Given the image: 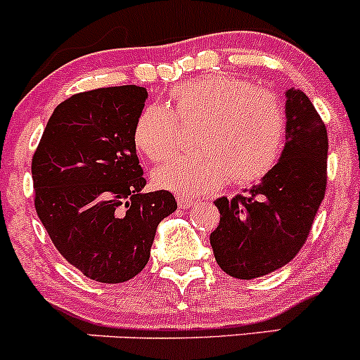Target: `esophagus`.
<instances>
[{
  "label": "esophagus",
  "mask_w": 360,
  "mask_h": 360,
  "mask_svg": "<svg viewBox=\"0 0 360 360\" xmlns=\"http://www.w3.org/2000/svg\"><path fill=\"white\" fill-rule=\"evenodd\" d=\"M177 205H179V209H190L193 205V200L188 197H177Z\"/></svg>",
  "instance_id": "1"
}]
</instances>
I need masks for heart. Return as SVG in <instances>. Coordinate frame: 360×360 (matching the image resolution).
Returning <instances> with one entry per match:
<instances>
[{
    "instance_id": "1",
    "label": "heart",
    "mask_w": 360,
    "mask_h": 360,
    "mask_svg": "<svg viewBox=\"0 0 360 360\" xmlns=\"http://www.w3.org/2000/svg\"><path fill=\"white\" fill-rule=\"evenodd\" d=\"M172 112L148 106L134 125V144L151 162L177 153L181 127L200 123L197 153L176 158L153 172L155 186L179 195L216 190L230 177L235 184L263 179L275 167L285 139V118L271 92L248 79L207 75L170 92Z\"/></svg>"
}]
</instances>
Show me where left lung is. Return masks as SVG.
<instances>
[{
    "instance_id": "left-lung-1",
    "label": "left lung",
    "mask_w": 360,
    "mask_h": 360,
    "mask_svg": "<svg viewBox=\"0 0 360 360\" xmlns=\"http://www.w3.org/2000/svg\"><path fill=\"white\" fill-rule=\"evenodd\" d=\"M328 130L300 89L285 90V146L274 169L244 195L217 198L210 233L221 270L242 281L278 270L300 252L326 193Z\"/></svg>"
}]
</instances>
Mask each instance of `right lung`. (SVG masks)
<instances>
[{
  "mask_svg": "<svg viewBox=\"0 0 360 360\" xmlns=\"http://www.w3.org/2000/svg\"><path fill=\"white\" fill-rule=\"evenodd\" d=\"M146 99L136 85L71 96L53 110L32 157L34 207L50 240L103 284L146 266L160 221L177 209L170 191L143 193L134 125Z\"/></svg>",
  "mask_w": 360,
  "mask_h": 360,
  "instance_id": "1",
  "label": "right lung"
}]
</instances>
